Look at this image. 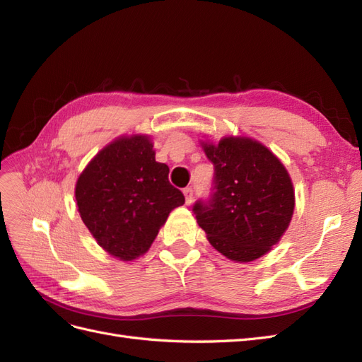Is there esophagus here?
<instances>
[{
  "mask_svg": "<svg viewBox=\"0 0 362 362\" xmlns=\"http://www.w3.org/2000/svg\"><path fill=\"white\" fill-rule=\"evenodd\" d=\"M184 196H185V204L190 205V204L193 202V196H194V193H193V189H192V187L184 189Z\"/></svg>",
  "mask_w": 362,
  "mask_h": 362,
  "instance_id": "obj_1",
  "label": "esophagus"
}]
</instances>
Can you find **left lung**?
Listing matches in <instances>:
<instances>
[{"label":"left lung","instance_id":"8db88e82","mask_svg":"<svg viewBox=\"0 0 362 362\" xmlns=\"http://www.w3.org/2000/svg\"><path fill=\"white\" fill-rule=\"evenodd\" d=\"M214 178L206 201L193 213L208 242L233 261H254L279 242L290 225L294 190L284 164L247 137H225L202 144Z\"/></svg>","mask_w":362,"mask_h":362}]
</instances>
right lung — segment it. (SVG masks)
<instances>
[{"instance_id":"right-lung-1","label":"right lung","mask_w":362,"mask_h":362,"mask_svg":"<svg viewBox=\"0 0 362 362\" xmlns=\"http://www.w3.org/2000/svg\"><path fill=\"white\" fill-rule=\"evenodd\" d=\"M168 175L146 136L120 137L98 152L75 185L80 216L98 245L124 261L144 255L185 201Z\"/></svg>"}]
</instances>
